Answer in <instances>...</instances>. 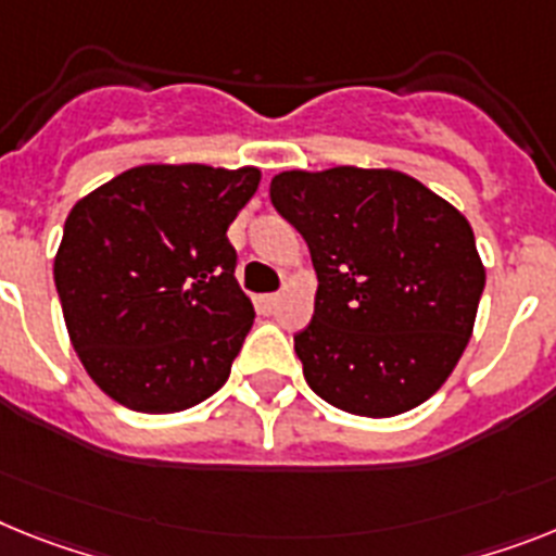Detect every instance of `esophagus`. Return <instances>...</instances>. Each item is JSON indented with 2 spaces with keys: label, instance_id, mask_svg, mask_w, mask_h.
Instances as JSON below:
<instances>
[{
  "label": "esophagus",
  "instance_id": "1",
  "mask_svg": "<svg viewBox=\"0 0 556 556\" xmlns=\"http://www.w3.org/2000/svg\"><path fill=\"white\" fill-rule=\"evenodd\" d=\"M260 302H263V305L270 311V307H277V305H279V293H265V296H263V300H260Z\"/></svg>",
  "mask_w": 556,
  "mask_h": 556
}]
</instances>
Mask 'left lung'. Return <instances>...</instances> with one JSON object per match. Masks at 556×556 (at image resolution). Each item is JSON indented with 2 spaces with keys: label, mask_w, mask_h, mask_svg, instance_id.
Here are the masks:
<instances>
[{
  "label": "left lung",
  "mask_w": 556,
  "mask_h": 556,
  "mask_svg": "<svg viewBox=\"0 0 556 556\" xmlns=\"http://www.w3.org/2000/svg\"><path fill=\"white\" fill-rule=\"evenodd\" d=\"M270 203L314 260V319L293 336L305 381L344 413L390 418L441 390L486 286L472 226L395 169L279 172Z\"/></svg>",
  "instance_id": "8db88e82"
}]
</instances>
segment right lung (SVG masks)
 Wrapping results in <instances>:
<instances>
[{
	"mask_svg": "<svg viewBox=\"0 0 556 556\" xmlns=\"http://www.w3.org/2000/svg\"><path fill=\"white\" fill-rule=\"evenodd\" d=\"M260 169L147 163L67 214L53 279L70 342L112 401L189 409L226 384L254 325L226 231Z\"/></svg>",
	"mask_w": 556,
	"mask_h": 556,
	"instance_id": "1",
	"label": "right lung"
}]
</instances>
